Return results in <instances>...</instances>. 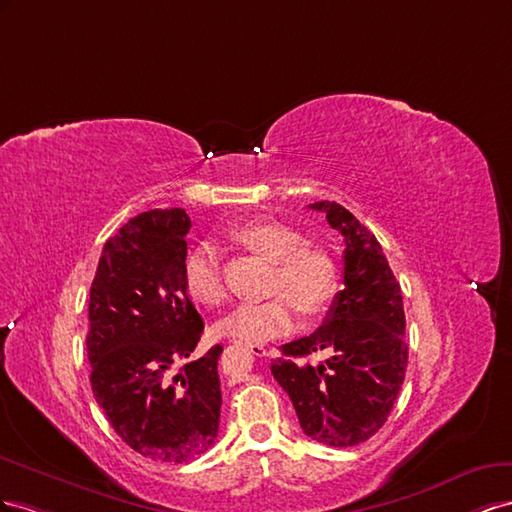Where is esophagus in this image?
<instances>
[{
  "mask_svg": "<svg viewBox=\"0 0 512 512\" xmlns=\"http://www.w3.org/2000/svg\"><path fill=\"white\" fill-rule=\"evenodd\" d=\"M246 349H248V352H251L253 356H257V358L268 356V349H266L264 345H259V343H246Z\"/></svg>",
  "mask_w": 512,
  "mask_h": 512,
  "instance_id": "esophagus-1",
  "label": "esophagus"
}]
</instances>
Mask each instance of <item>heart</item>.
Instances as JSON below:
<instances>
[{
	"mask_svg": "<svg viewBox=\"0 0 512 512\" xmlns=\"http://www.w3.org/2000/svg\"><path fill=\"white\" fill-rule=\"evenodd\" d=\"M248 251L264 257L274 270L270 274L264 302L240 304L216 324L225 337L246 343H264L294 326L296 309L304 317H319L339 289V266L334 257L319 246H304L296 229L279 221H257L231 233ZM184 287L195 302L218 306L227 298L218 251L201 244L184 261Z\"/></svg>",
	"mask_w": 512,
	"mask_h": 512,
	"instance_id": "b5f03b06",
	"label": "heart"
}]
</instances>
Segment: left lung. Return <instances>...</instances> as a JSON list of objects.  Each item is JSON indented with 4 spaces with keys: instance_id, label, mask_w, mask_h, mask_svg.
<instances>
[{
    "instance_id": "1",
    "label": "left lung",
    "mask_w": 512,
    "mask_h": 512,
    "mask_svg": "<svg viewBox=\"0 0 512 512\" xmlns=\"http://www.w3.org/2000/svg\"><path fill=\"white\" fill-rule=\"evenodd\" d=\"M311 208L341 231L343 291L313 334L281 347L272 360L276 382L289 394L302 431L326 446H356L384 427L407 367L401 285L377 238L337 201ZM313 351L329 358L305 360Z\"/></svg>"
}]
</instances>
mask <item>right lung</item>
<instances>
[{
    "instance_id": "right-lung-1",
    "label": "right lung",
    "mask_w": 512,
    "mask_h": 512,
    "mask_svg": "<svg viewBox=\"0 0 512 512\" xmlns=\"http://www.w3.org/2000/svg\"><path fill=\"white\" fill-rule=\"evenodd\" d=\"M188 229L180 208L130 218L102 248L90 289L94 399L130 448L165 463L193 461L214 444L223 401L221 345L175 371L203 332L184 287Z\"/></svg>"
}]
</instances>
